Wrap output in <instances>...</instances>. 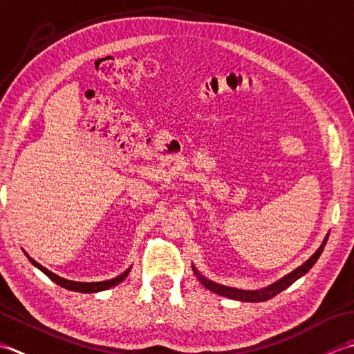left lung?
Segmentation results:
<instances>
[{
    "instance_id": "left-lung-1",
    "label": "left lung",
    "mask_w": 354,
    "mask_h": 354,
    "mask_svg": "<svg viewBox=\"0 0 354 354\" xmlns=\"http://www.w3.org/2000/svg\"><path fill=\"white\" fill-rule=\"evenodd\" d=\"M328 238H326L322 243V246L316 250V254L308 259V261H306L304 264L301 266V268H298L295 272H292L290 275H287L286 278L279 279L278 283H275L273 286L268 287V288H263V290H255V292H246V290H238V288H232V287H226V286H221V284H215L212 283V281L209 279H205L203 277H200L198 273V279L200 283L203 284L206 288H209V290L215 292L217 295H221V297H227L230 299H240V301H249V302H259V301H268L270 298L275 297V295H278L279 292H283L284 288H287L288 286H292L295 281H297L298 278H301L302 275H306V273L312 269V266L318 261V258L321 257L322 250H324V246H326Z\"/></svg>"
}]
</instances>
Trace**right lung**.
<instances>
[{
  "instance_id": "obj_1",
  "label": "right lung",
  "mask_w": 354,
  "mask_h": 354,
  "mask_svg": "<svg viewBox=\"0 0 354 354\" xmlns=\"http://www.w3.org/2000/svg\"><path fill=\"white\" fill-rule=\"evenodd\" d=\"M27 255V254H26ZM28 261H30L35 268H38L41 272H44L46 275L53 281V283H56L57 286H61L64 288H67V290H73V292H82V293H95V292H100V290H106V288L110 287H114L118 286L119 283H122L127 278V275L129 273V269L127 272L122 273L120 277L118 278H113L110 281H102V283H76V281H68V279H64L61 277L55 275V273H52L50 270H47L46 268H42V266L39 263H36L33 258H30L27 255Z\"/></svg>"
}]
</instances>
